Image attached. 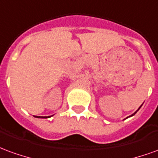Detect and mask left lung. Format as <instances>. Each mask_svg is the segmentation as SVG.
<instances>
[{
	"label": "left lung",
	"instance_id": "1",
	"mask_svg": "<svg viewBox=\"0 0 158 158\" xmlns=\"http://www.w3.org/2000/svg\"><path fill=\"white\" fill-rule=\"evenodd\" d=\"M141 106H142V105H141ZM141 106H139V108H140V107H141ZM139 109L137 110V111H136V112H135V113H133V114H132V115H131V116H134V115H135V113H137V112H138V111H139ZM131 116H129V117H131Z\"/></svg>",
	"mask_w": 158,
	"mask_h": 158
}]
</instances>
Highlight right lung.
Masks as SVG:
<instances>
[{
    "label": "right lung",
    "instance_id": "obj_1",
    "mask_svg": "<svg viewBox=\"0 0 158 158\" xmlns=\"http://www.w3.org/2000/svg\"><path fill=\"white\" fill-rule=\"evenodd\" d=\"M51 116L48 117H40V116H36V118H50Z\"/></svg>",
    "mask_w": 158,
    "mask_h": 158
}]
</instances>
